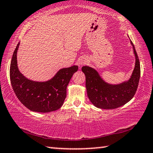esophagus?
I'll return each instance as SVG.
<instances>
[{
  "label": "esophagus",
  "instance_id": "esophagus-1",
  "mask_svg": "<svg viewBox=\"0 0 153 153\" xmlns=\"http://www.w3.org/2000/svg\"><path fill=\"white\" fill-rule=\"evenodd\" d=\"M88 59L86 58V57H82L79 60V62H78V65L79 67H82L85 65H86L88 63Z\"/></svg>",
  "mask_w": 153,
  "mask_h": 153
}]
</instances>
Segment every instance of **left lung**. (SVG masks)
Instances as JSON below:
<instances>
[{"instance_id":"1","label":"left lung","mask_w":153,"mask_h":153,"mask_svg":"<svg viewBox=\"0 0 153 153\" xmlns=\"http://www.w3.org/2000/svg\"><path fill=\"white\" fill-rule=\"evenodd\" d=\"M134 53L136 57L135 67L129 79L120 84H111L105 82L96 69L83 66L82 70L86 76L87 94L95 107L103 109H113L128 102L134 97L138 88L140 77V65L133 42Z\"/></svg>"}]
</instances>
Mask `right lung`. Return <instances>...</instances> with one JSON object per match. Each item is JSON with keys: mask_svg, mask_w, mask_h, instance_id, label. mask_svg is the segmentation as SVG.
Masks as SVG:
<instances>
[{"mask_svg": "<svg viewBox=\"0 0 153 153\" xmlns=\"http://www.w3.org/2000/svg\"><path fill=\"white\" fill-rule=\"evenodd\" d=\"M19 42L15 48L10 66V79L13 91L20 102L34 112L48 113L60 108L67 95V87L77 65L61 69L54 77L46 82L27 79L19 70L17 53Z\"/></svg>", "mask_w": 153, "mask_h": 153, "instance_id": "obj_1", "label": "right lung"}]
</instances>
